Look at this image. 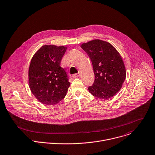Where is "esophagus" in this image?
Instances as JSON below:
<instances>
[{
	"mask_svg": "<svg viewBox=\"0 0 155 155\" xmlns=\"http://www.w3.org/2000/svg\"><path fill=\"white\" fill-rule=\"evenodd\" d=\"M79 75H80V74H79V73L74 74H73V75H72V77H73V78H77V77H79Z\"/></svg>",
	"mask_w": 155,
	"mask_h": 155,
	"instance_id": "34e87169",
	"label": "esophagus"
}]
</instances>
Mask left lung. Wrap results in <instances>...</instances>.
<instances>
[{
	"mask_svg": "<svg viewBox=\"0 0 155 155\" xmlns=\"http://www.w3.org/2000/svg\"><path fill=\"white\" fill-rule=\"evenodd\" d=\"M81 47L90 58L95 75L89 92L101 99L114 96L121 89L126 78L125 67L117 50L109 42L94 39L83 43Z\"/></svg>",
	"mask_w": 155,
	"mask_h": 155,
	"instance_id": "1",
	"label": "left lung"
}]
</instances>
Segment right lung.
I'll use <instances>...</instances> for the list:
<instances>
[{
	"mask_svg": "<svg viewBox=\"0 0 155 155\" xmlns=\"http://www.w3.org/2000/svg\"><path fill=\"white\" fill-rule=\"evenodd\" d=\"M66 47L45 45L33 57L28 70L29 86L42 104L54 105L63 100L71 84L61 67Z\"/></svg>",
	"mask_w": 155,
	"mask_h": 155,
	"instance_id": "add662e5",
	"label": "right lung"
}]
</instances>
